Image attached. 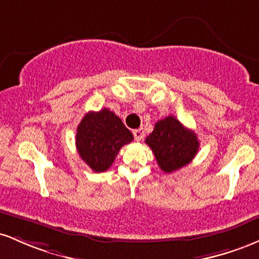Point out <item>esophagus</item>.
Wrapping results in <instances>:
<instances>
[{"label": "esophagus", "mask_w": 259, "mask_h": 259, "mask_svg": "<svg viewBox=\"0 0 259 259\" xmlns=\"http://www.w3.org/2000/svg\"><path fill=\"white\" fill-rule=\"evenodd\" d=\"M133 136H135V139L137 142H141L142 139L144 137V132L143 130H136L135 132H133Z\"/></svg>", "instance_id": "obj_1"}]
</instances>
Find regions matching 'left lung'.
I'll use <instances>...</instances> for the list:
<instances>
[{"label":"left lung","mask_w":259,"mask_h":259,"mask_svg":"<svg viewBox=\"0 0 259 259\" xmlns=\"http://www.w3.org/2000/svg\"><path fill=\"white\" fill-rule=\"evenodd\" d=\"M145 143L152 148L159 167L166 174L190 164L199 148L196 133L186 128L174 116L156 122Z\"/></svg>","instance_id":"obj_1"}]
</instances>
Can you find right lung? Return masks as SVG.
Returning a JSON list of instances; mask_svg holds the SVG:
<instances>
[{"label":"right lung","instance_id":"add662e5","mask_svg":"<svg viewBox=\"0 0 259 259\" xmlns=\"http://www.w3.org/2000/svg\"><path fill=\"white\" fill-rule=\"evenodd\" d=\"M132 141V132L106 107L84 115L75 135L78 154L94 172L106 171L121 148Z\"/></svg>","mask_w":259,"mask_h":259}]
</instances>
